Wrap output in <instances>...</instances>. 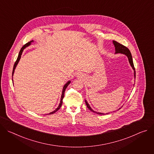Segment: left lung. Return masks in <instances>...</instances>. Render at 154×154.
Returning <instances> with one entry per match:
<instances>
[{
  "label": "left lung",
  "instance_id": "left-lung-1",
  "mask_svg": "<svg viewBox=\"0 0 154 154\" xmlns=\"http://www.w3.org/2000/svg\"><path fill=\"white\" fill-rule=\"evenodd\" d=\"M113 45H114V46L115 47V54H122L125 55L127 57L130 66H131V68H133V69L134 70V77L135 78V77H136V73H135V68H134L133 59H132V57H131V54L130 53V51H129V49L127 48H126L125 46H123L122 45H121V44L116 42V41H113ZM85 103L86 105V106L88 108V109H90L91 111H92V112H93L94 113H97L99 115H105V114H103L102 113H99V112L97 113V112H94L93 109L91 108V106H90V105L88 104V103L87 102V101L86 100H85ZM119 109L120 108H119ZM108 113H106V114H108Z\"/></svg>",
  "mask_w": 154,
  "mask_h": 154
}]
</instances>
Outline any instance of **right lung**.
I'll return each instance as SVG.
<instances>
[{
  "instance_id": "right-lung-1",
  "label": "right lung",
  "mask_w": 154,
  "mask_h": 154,
  "mask_svg": "<svg viewBox=\"0 0 154 154\" xmlns=\"http://www.w3.org/2000/svg\"><path fill=\"white\" fill-rule=\"evenodd\" d=\"M32 42H33V41L32 40V41H30V42H27V43H26V45H24V46H23V48H21V49H20V51H19V55H18V57H17V60H16V62H15V63H14V66H13V73H12V76L13 75V74H14V69H15V68H16V66H17V64H18V62L19 61V60L20 59V57H21V55H22V53H23V51H24V49L26 48H27V47H28L29 46H30V45H31V43ZM12 80H13V79H12ZM71 83V81L69 80V81H68L64 85V86H63V91H62V94H61V100H60V104H59V105H58V106L55 109L54 111H53L52 112H51L50 113H49V115H52V114H54V113H55L56 112H57L58 109L60 108V107H61V105H62V103H63V98H64V91H65V90H66V88H67V86L69 85V84Z\"/></svg>"
}]
</instances>
